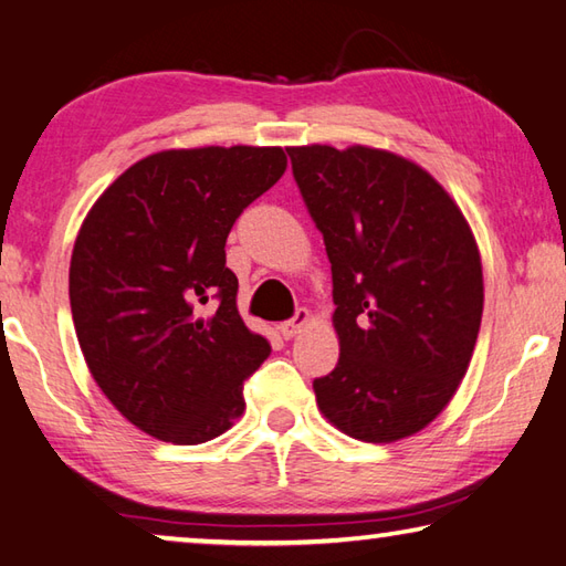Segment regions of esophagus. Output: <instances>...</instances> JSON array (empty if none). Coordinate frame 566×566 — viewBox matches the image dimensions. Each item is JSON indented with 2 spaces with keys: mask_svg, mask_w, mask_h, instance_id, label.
I'll list each match as a JSON object with an SVG mask.
<instances>
[{
  "mask_svg": "<svg viewBox=\"0 0 566 566\" xmlns=\"http://www.w3.org/2000/svg\"><path fill=\"white\" fill-rule=\"evenodd\" d=\"M306 322H310V312L296 310L292 319H286V322L280 324V334H282L284 339H292V337H296V334L302 332V327H304Z\"/></svg>",
  "mask_w": 566,
  "mask_h": 566,
  "instance_id": "1",
  "label": "esophagus"
}]
</instances>
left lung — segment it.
I'll use <instances>...</instances> for the list:
<instances>
[{"instance_id": "1", "label": "left lung", "mask_w": 566, "mask_h": 566, "mask_svg": "<svg viewBox=\"0 0 566 566\" xmlns=\"http://www.w3.org/2000/svg\"><path fill=\"white\" fill-rule=\"evenodd\" d=\"M332 262L339 361L314 379L322 415L361 442L424 429L467 375L484 284L464 214L415 161L385 149L290 147Z\"/></svg>"}]
</instances>
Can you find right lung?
Instances as JSON below:
<instances>
[{
    "instance_id": "obj_1",
    "label": "right lung",
    "mask_w": 566,
    "mask_h": 566,
    "mask_svg": "<svg viewBox=\"0 0 566 566\" xmlns=\"http://www.w3.org/2000/svg\"><path fill=\"white\" fill-rule=\"evenodd\" d=\"M282 147L169 149L132 165L74 242L70 302L94 381L142 432L202 444L244 411L270 342L244 327L227 237L284 175Z\"/></svg>"
}]
</instances>
